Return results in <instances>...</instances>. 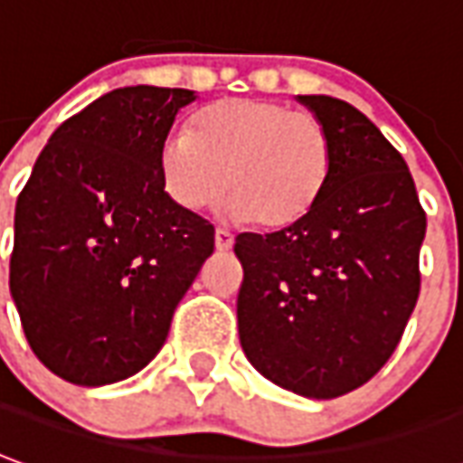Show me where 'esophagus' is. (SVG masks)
Wrapping results in <instances>:
<instances>
[{"instance_id":"obj_1","label":"esophagus","mask_w":463,"mask_h":463,"mask_svg":"<svg viewBox=\"0 0 463 463\" xmlns=\"http://www.w3.org/2000/svg\"><path fill=\"white\" fill-rule=\"evenodd\" d=\"M216 250L219 251H229L234 247V234L232 232H226V229H216Z\"/></svg>"}]
</instances>
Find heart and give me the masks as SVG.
Here are the masks:
<instances>
[{"label":"heart","mask_w":463,"mask_h":463,"mask_svg":"<svg viewBox=\"0 0 463 463\" xmlns=\"http://www.w3.org/2000/svg\"><path fill=\"white\" fill-rule=\"evenodd\" d=\"M158 171L168 199L186 212L209 206L224 181L226 216L287 229L325 194L333 138L310 110L264 98H226L201 108L189 130L164 140Z\"/></svg>","instance_id":"heart-1"}]
</instances>
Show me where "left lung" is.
Listing matches in <instances>:
<instances>
[{"label":"left lung","mask_w":463,"mask_h":463,"mask_svg":"<svg viewBox=\"0 0 463 463\" xmlns=\"http://www.w3.org/2000/svg\"><path fill=\"white\" fill-rule=\"evenodd\" d=\"M333 138L325 194L299 224L239 234V340L292 393L337 398L368 383L401 343L420 292L426 212L403 156L330 95H299Z\"/></svg>","instance_id":"1"}]
</instances>
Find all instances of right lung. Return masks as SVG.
Listing matches in <instances>:
<instances>
[{"label": "right lung", "instance_id": "right-lung-1", "mask_svg": "<svg viewBox=\"0 0 463 463\" xmlns=\"http://www.w3.org/2000/svg\"><path fill=\"white\" fill-rule=\"evenodd\" d=\"M184 88H118L52 133L17 199L9 289L32 353L78 385L123 381L165 343L213 251L168 199L158 156Z\"/></svg>", "mask_w": 463, "mask_h": 463}]
</instances>
